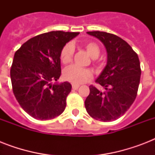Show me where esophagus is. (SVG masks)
Masks as SVG:
<instances>
[{
	"instance_id": "1",
	"label": "esophagus",
	"mask_w": 155,
	"mask_h": 155,
	"mask_svg": "<svg viewBox=\"0 0 155 155\" xmlns=\"http://www.w3.org/2000/svg\"><path fill=\"white\" fill-rule=\"evenodd\" d=\"M79 87H80V85H79V84H72V88L74 90L78 89V88H79Z\"/></svg>"
}]
</instances>
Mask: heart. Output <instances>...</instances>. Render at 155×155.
Instances as JSON below:
<instances>
[{
    "instance_id": "1",
    "label": "heart",
    "mask_w": 155,
    "mask_h": 155,
    "mask_svg": "<svg viewBox=\"0 0 155 155\" xmlns=\"http://www.w3.org/2000/svg\"><path fill=\"white\" fill-rule=\"evenodd\" d=\"M84 47L86 51L92 58H96L100 54L99 46L94 42H87L84 44ZM74 47L71 43H67L63 46L59 54V58L63 64H68L72 60ZM92 71L89 69L81 68L76 66H70L63 71V77L69 82L80 84L88 81L92 78Z\"/></svg>"
}]
</instances>
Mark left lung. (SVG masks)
Segmentation results:
<instances>
[{"mask_svg": "<svg viewBox=\"0 0 155 155\" xmlns=\"http://www.w3.org/2000/svg\"><path fill=\"white\" fill-rule=\"evenodd\" d=\"M87 34L105 46L108 62L96 83L104 91L90 85L85 108L92 118L101 121L117 120L125 113L136 99L141 77L140 61L132 47L117 35L101 31Z\"/></svg>", "mask_w": 155, "mask_h": 155, "instance_id": "8db88e82", "label": "left lung"}]
</instances>
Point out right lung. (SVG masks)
Masks as SVG:
<instances>
[{
  "label": "right lung",
  "mask_w": 155,
  "mask_h": 155,
  "mask_svg": "<svg viewBox=\"0 0 155 155\" xmlns=\"http://www.w3.org/2000/svg\"><path fill=\"white\" fill-rule=\"evenodd\" d=\"M78 32L51 31L37 35L15 52L10 68L13 94L21 107L38 120H51L63 113L70 83L52 84L61 75L59 54Z\"/></svg>",
  "instance_id": "right-lung-1"
}]
</instances>
